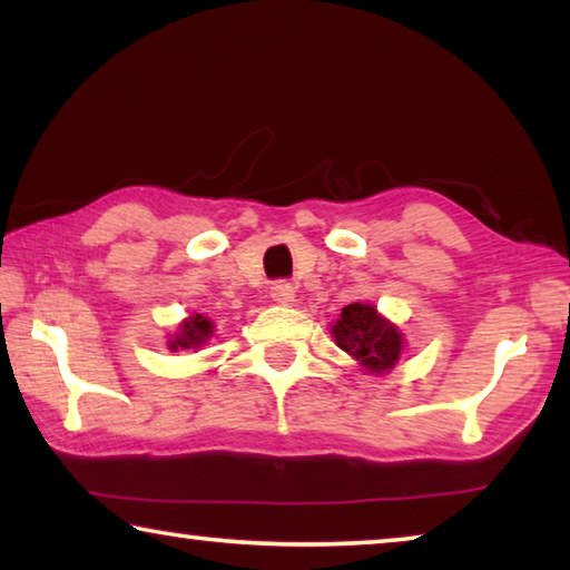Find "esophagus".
Listing matches in <instances>:
<instances>
[{
    "mask_svg": "<svg viewBox=\"0 0 570 570\" xmlns=\"http://www.w3.org/2000/svg\"><path fill=\"white\" fill-rule=\"evenodd\" d=\"M272 298H274L276 304H282V306L294 304V298H296L294 286L288 284V282H276V284L272 286Z\"/></svg>",
    "mask_w": 570,
    "mask_h": 570,
    "instance_id": "obj_1",
    "label": "esophagus"
}]
</instances>
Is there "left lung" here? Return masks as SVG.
<instances>
[{
    "label": "left lung",
    "mask_w": 570,
    "mask_h": 570,
    "mask_svg": "<svg viewBox=\"0 0 570 570\" xmlns=\"http://www.w3.org/2000/svg\"><path fill=\"white\" fill-rule=\"evenodd\" d=\"M332 336L340 350L374 377L392 372L407 344L397 324L382 316L374 304L362 302L342 308L340 320L332 322Z\"/></svg>",
    "instance_id": "left-lung-1"
}]
</instances>
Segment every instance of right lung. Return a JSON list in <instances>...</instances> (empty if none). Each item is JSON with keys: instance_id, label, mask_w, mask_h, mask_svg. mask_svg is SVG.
Returning a JSON list of instances; mask_svg holds the SVG:
<instances>
[{"instance_id": "1", "label": "right lung", "mask_w": 570, "mask_h": 570, "mask_svg": "<svg viewBox=\"0 0 570 570\" xmlns=\"http://www.w3.org/2000/svg\"><path fill=\"white\" fill-rule=\"evenodd\" d=\"M214 332H216L214 320H208V316H204V314H190L176 326V332L170 334L168 350L170 352H183V350L198 352L200 346H206L210 342Z\"/></svg>"}]
</instances>
